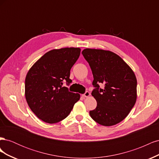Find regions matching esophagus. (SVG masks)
<instances>
[{
	"label": "esophagus",
	"mask_w": 159,
	"mask_h": 159,
	"mask_svg": "<svg viewBox=\"0 0 159 159\" xmlns=\"http://www.w3.org/2000/svg\"><path fill=\"white\" fill-rule=\"evenodd\" d=\"M89 95H90V93L89 92V91H85V93L82 95V96H83L84 98H88Z\"/></svg>",
	"instance_id": "obj_1"
}]
</instances>
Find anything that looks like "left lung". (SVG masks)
Masks as SVG:
<instances>
[{
	"mask_svg": "<svg viewBox=\"0 0 159 159\" xmlns=\"http://www.w3.org/2000/svg\"><path fill=\"white\" fill-rule=\"evenodd\" d=\"M81 54L88 62L95 88L91 95L97 107L89 115L95 122L112 126L125 118L137 100V78L131 68L115 53L103 50L84 49ZM104 85L103 89L99 84Z\"/></svg>",
	"mask_w": 159,
	"mask_h": 159,
	"instance_id": "1",
	"label": "left lung"
}]
</instances>
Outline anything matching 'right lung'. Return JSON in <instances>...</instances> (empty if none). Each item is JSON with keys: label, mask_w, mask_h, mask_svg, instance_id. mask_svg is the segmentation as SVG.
<instances>
[{"label": "right lung", "mask_w": 159, "mask_h": 159, "mask_svg": "<svg viewBox=\"0 0 159 159\" xmlns=\"http://www.w3.org/2000/svg\"><path fill=\"white\" fill-rule=\"evenodd\" d=\"M81 49L64 48L48 52L28 71L25 79V97L28 106L40 119L56 123L68 116L79 93L63 87L69 85L70 70L78 60Z\"/></svg>", "instance_id": "right-lung-1"}]
</instances>
